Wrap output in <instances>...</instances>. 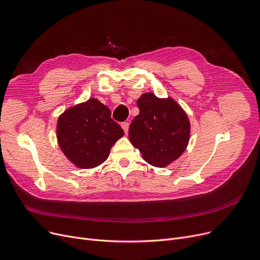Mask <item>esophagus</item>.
<instances>
[{
  "mask_svg": "<svg viewBox=\"0 0 260 260\" xmlns=\"http://www.w3.org/2000/svg\"><path fill=\"white\" fill-rule=\"evenodd\" d=\"M121 128L124 129L125 133L127 134L128 133V129H129V123H128V121H124V123H121Z\"/></svg>",
  "mask_w": 260,
  "mask_h": 260,
  "instance_id": "esophagus-1",
  "label": "esophagus"
}]
</instances>
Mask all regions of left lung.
Segmentation results:
<instances>
[{"mask_svg":"<svg viewBox=\"0 0 260 260\" xmlns=\"http://www.w3.org/2000/svg\"><path fill=\"white\" fill-rule=\"evenodd\" d=\"M137 107L140 114L129 127V140L148 164L166 167L184 153L188 146V115L173 99H158L151 92L137 100Z\"/></svg>","mask_w":260,"mask_h":260,"instance_id":"1","label":"left lung"}]
</instances>
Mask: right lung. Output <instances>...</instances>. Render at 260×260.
<instances>
[{
  "label": "right lung",
  "instance_id": "right-lung-1",
  "mask_svg": "<svg viewBox=\"0 0 260 260\" xmlns=\"http://www.w3.org/2000/svg\"><path fill=\"white\" fill-rule=\"evenodd\" d=\"M123 135L124 130L111 118L110 109L96 99L67 109L58 117L56 126L60 149L82 169L103 164Z\"/></svg>",
  "mask_w": 260,
  "mask_h": 260
}]
</instances>
